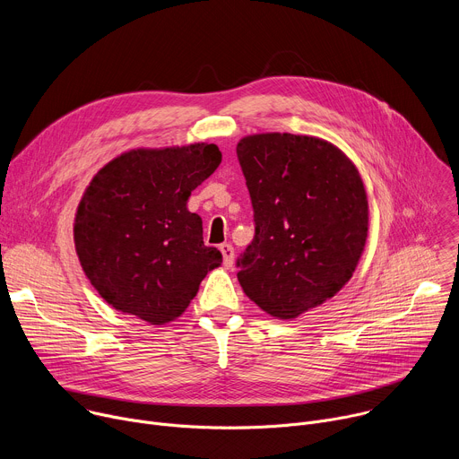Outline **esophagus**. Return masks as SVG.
<instances>
[{
	"label": "esophagus",
	"instance_id": "34e87169",
	"mask_svg": "<svg viewBox=\"0 0 459 459\" xmlns=\"http://www.w3.org/2000/svg\"><path fill=\"white\" fill-rule=\"evenodd\" d=\"M220 250L223 255L225 269H230L234 265V247L230 243H223V245H220Z\"/></svg>",
	"mask_w": 459,
	"mask_h": 459
}]
</instances>
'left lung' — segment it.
I'll use <instances>...</instances> for the list:
<instances>
[{
  "label": "left lung",
  "mask_w": 459,
  "mask_h": 459,
  "mask_svg": "<svg viewBox=\"0 0 459 459\" xmlns=\"http://www.w3.org/2000/svg\"><path fill=\"white\" fill-rule=\"evenodd\" d=\"M236 152L255 223L238 281L261 310L294 319L334 298L359 264L368 236L361 174L316 136L250 134Z\"/></svg>",
  "instance_id": "1"
}]
</instances>
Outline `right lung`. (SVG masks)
Segmentation results:
<instances>
[{"mask_svg": "<svg viewBox=\"0 0 459 459\" xmlns=\"http://www.w3.org/2000/svg\"><path fill=\"white\" fill-rule=\"evenodd\" d=\"M221 163L214 143L133 149L103 165L74 218L82 269L116 310L149 325L178 319L221 252L204 243L190 192Z\"/></svg>", "mask_w": 459, "mask_h": 459, "instance_id": "right-lung-1", "label": "right lung"}]
</instances>
